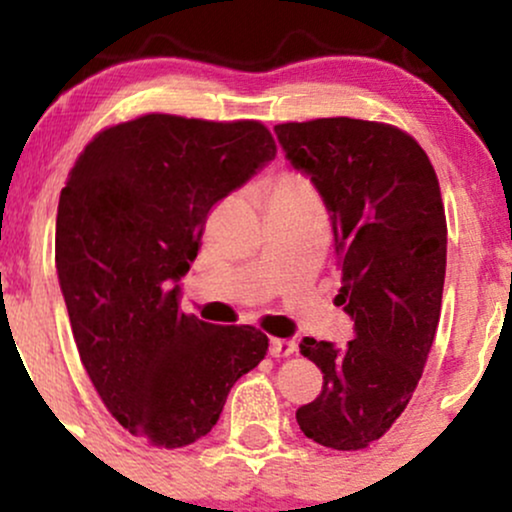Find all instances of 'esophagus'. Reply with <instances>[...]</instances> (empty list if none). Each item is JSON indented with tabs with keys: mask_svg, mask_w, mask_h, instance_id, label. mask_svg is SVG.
<instances>
[{
	"mask_svg": "<svg viewBox=\"0 0 512 512\" xmlns=\"http://www.w3.org/2000/svg\"><path fill=\"white\" fill-rule=\"evenodd\" d=\"M298 351V346H296V342H293V339H279V337H274L272 342H269V354L272 356H293Z\"/></svg>",
	"mask_w": 512,
	"mask_h": 512,
	"instance_id": "esophagus-1",
	"label": "esophagus"
}]
</instances>
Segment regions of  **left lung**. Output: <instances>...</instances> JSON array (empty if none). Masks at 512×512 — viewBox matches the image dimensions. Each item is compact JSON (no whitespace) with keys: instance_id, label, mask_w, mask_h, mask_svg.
I'll use <instances>...</instances> for the list:
<instances>
[{"instance_id":"left-lung-1","label":"left lung","mask_w":512,"mask_h":512,"mask_svg":"<svg viewBox=\"0 0 512 512\" xmlns=\"http://www.w3.org/2000/svg\"><path fill=\"white\" fill-rule=\"evenodd\" d=\"M274 132L330 211L337 303L354 320L344 349L303 337L322 392L296 421L325 448L361 450L407 409L438 330L448 226L436 170L414 137L383 122L320 117Z\"/></svg>"}]
</instances>
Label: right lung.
Instances as JSON below:
<instances>
[{
	"label": "right lung",
	"mask_w": 512,
	"mask_h": 512,
	"mask_svg": "<svg viewBox=\"0 0 512 512\" xmlns=\"http://www.w3.org/2000/svg\"><path fill=\"white\" fill-rule=\"evenodd\" d=\"M276 156L257 120L151 113L86 144L57 207L55 264L74 342L110 414L158 448L219 421L228 392L267 356V334L180 310L211 207Z\"/></svg>",
	"instance_id": "add662e5"
}]
</instances>
